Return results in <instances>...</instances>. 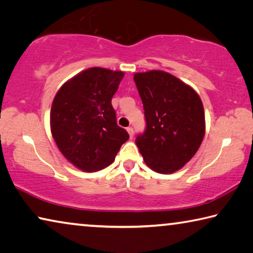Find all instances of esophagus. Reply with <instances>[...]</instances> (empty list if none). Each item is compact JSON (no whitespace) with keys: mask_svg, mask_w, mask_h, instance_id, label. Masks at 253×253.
I'll return each instance as SVG.
<instances>
[{"mask_svg":"<svg viewBox=\"0 0 253 253\" xmlns=\"http://www.w3.org/2000/svg\"><path fill=\"white\" fill-rule=\"evenodd\" d=\"M126 131H127V133H129L130 138H131V139L133 138V134H134V131H133V129H132V127H126Z\"/></svg>","mask_w":253,"mask_h":253,"instance_id":"1","label":"esophagus"}]
</instances>
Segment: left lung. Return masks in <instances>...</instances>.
<instances>
[{
    "mask_svg": "<svg viewBox=\"0 0 253 253\" xmlns=\"http://www.w3.org/2000/svg\"><path fill=\"white\" fill-rule=\"evenodd\" d=\"M133 80L146 121L136 147L152 170L171 173L193 158L203 141V103L192 87L161 70L138 73Z\"/></svg>",
    "mask_w": 253,
    "mask_h": 253,
    "instance_id": "8db88e82",
    "label": "left lung"
}]
</instances>
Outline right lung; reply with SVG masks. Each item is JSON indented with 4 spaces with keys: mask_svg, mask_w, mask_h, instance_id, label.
<instances>
[{
    "mask_svg": "<svg viewBox=\"0 0 253 253\" xmlns=\"http://www.w3.org/2000/svg\"><path fill=\"white\" fill-rule=\"evenodd\" d=\"M123 76V72L89 68L61 86L53 98L52 136L61 154L82 170L107 167L129 139L111 103Z\"/></svg>",
    "mask_w": 253,
    "mask_h": 253,
    "instance_id": "right-lung-1",
    "label": "right lung"
}]
</instances>
